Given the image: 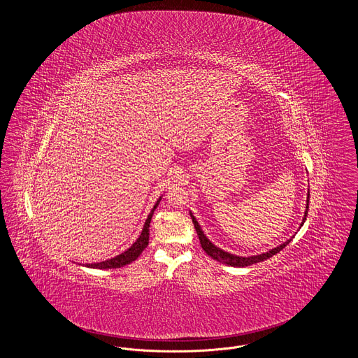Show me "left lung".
<instances>
[{
  "label": "left lung",
  "instance_id": "8db88e82",
  "mask_svg": "<svg viewBox=\"0 0 358 358\" xmlns=\"http://www.w3.org/2000/svg\"><path fill=\"white\" fill-rule=\"evenodd\" d=\"M308 200H310V193H307L306 212H305V217H303V222L301 224V227L303 225V222H306L307 212H308ZM190 217H192V222L194 224L196 232H197V235H199L201 247H203V250H204L205 252L210 256L212 259L220 262L222 264L232 266V267H247V266H251V264H255V263H260V262H263V260H266V259H270L271 256L276 255L279 251H282V250L289 244V241L292 240V238H289L287 241H285L283 244H280V245L276 247V248H273L271 251H268V252H266V254L248 256V257L232 255V254H229V252H225V251H222L220 248H217L215 244H212V243L206 238V236H205L203 229L200 228L199 222H197L196 217H194L192 213H190Z\"/></svg>",
  "mask_w": 358,
  "mask_h": 358
}]
</instances>
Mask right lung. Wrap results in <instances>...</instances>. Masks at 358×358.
Listing matches in <instances>:
<instances>
[{"label": "right lung", "mask_w": 358, "mask_h": 358, "mask_svg": "<svg viewBox=\"0 0 358 358\" xmlns=\"http://www.w3.org/2000/svg\"><path fill=\"white\" fill-rule=\"evenodd\" d=\"M159 201H161V197L157 200V203L154 205L150 215L148 216V219H146V222H145L143 229H142L139 238H136V243H134L127 251H124L123 254L115 256V257H113V259L101 262V263H92V264H85V266L90 267V268H101V270L104 268V270H106V268H120V267H123V266L130 264L131 262H134L136 257L142 254V251H143V250L148 247V244H149V227H150V222H152V216H153L154 210H155L157 205L159 204Z\"/></svg>", "instance_id": "1"}]
</instances>
